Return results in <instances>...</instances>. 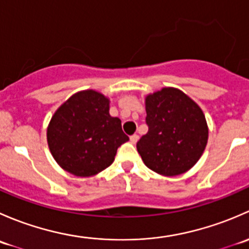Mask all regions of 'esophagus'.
<instances>
[{
  "label": "esophagus",
  "instance_id": "obj_1",
  "mask_svg": "<svg viewBox=\"0 0 249 249\" xmlns=\"http://www.w3.org/2000/svg\"><path fill=\"white\" fill-rule=\"evenodd\" d=\"M137 141H139V135H132V136H130V142H131L132 144H135Z\"/></svg>",
  "mask_w": 249,
  "mask_h": 249
}]
</instances>
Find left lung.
Masks as SVG:
<instances>
[{"instance_id": "left-lung-1", "label": "left lung", "mask_w": 249, "mask_h": 249, "mask_svg": "<svg viewBox=\"0 0 249 249\" xmlns=\"http://www.w3.org/2000/svg\"><path fill=\"white\" fill-rule=\"evenodd\" d=\"M148 132L137 142V152L148 169L173 177L192 169L201 158L208 126L199 105L176 88L145 96Z\"/></svg>"}]
</instances>
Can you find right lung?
<instances>
[{"instance_id":"add662e5","label":"right lung","mask_w":249,"mask_h":249,"mask_svg":"<svg viewBox=\"0 0 249 249\" xmlns=\"http://www.w3.org/2000/svg\"><path fill=\"white\" fill-rule=\"evenodd\" d=\"M47 141L61 169L91 177L114 161L117 149L129 137L123 132L122 120L110 117L108 97L88 89L73 94L55 110Z\"/></svg>"}]
</instances>
